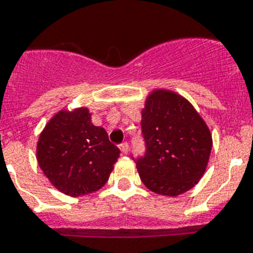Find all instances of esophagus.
<instances>
[{
    "instance_id": "obj_1",
    "label": "esophagus",
    "mask_w": 253,
    "mask_h": 253,
    "mask_svg": "<svg viewBox=\"0 0 253 253\" xmlns=\"http://www.w3.org/2000/svg\"><path fill=\"white\" fill-rule=\"evenodd\" d=\"M120 149L123 154H127V153H128V144H127L126 141H125V143H122L120 145Z\"/></svg>"
}]
</instances>
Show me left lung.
Returning a JSON list of instances; mask_svg holds the SVG:
<instances>
[{
	"mask_svg": "<svg viewBox=\"0 0 253 253\" xmlns=\"http://www.w3.org/2000/svg\"><path fill=\"white\" fill-rule=\"evenodd\" d=\"M144 156L136 162L144 185L157 194L176 197L203 176L212 149V136L193 105L172 91L156 90L143 109Z\"/></svg>",
	"mask_w": 253,
	"mask_h": 253,
	"instance_id": "obj_1",
	"label": "left lung"
}]
</instances>
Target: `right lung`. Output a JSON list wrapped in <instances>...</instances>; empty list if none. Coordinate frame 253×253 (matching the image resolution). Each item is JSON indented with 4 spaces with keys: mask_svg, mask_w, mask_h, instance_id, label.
<instances>
[{
    "mask_svg": "<svg viewBox=\"0 0 253 253\" xmlns=\"http://www.w3.org/2000/svg\"><path fill=\"white\" fill-rule=\"evenodd\" d=\"M121 150L107 131L91 122L88 109L61 110L40 135L38 165L55 188L71 197L105 185Z\"/></svg>",
    "mask_w": 253,
    "mask_h": 253,
    "instance_id": "1",
    "label": "right lung"
}]
</instances>
